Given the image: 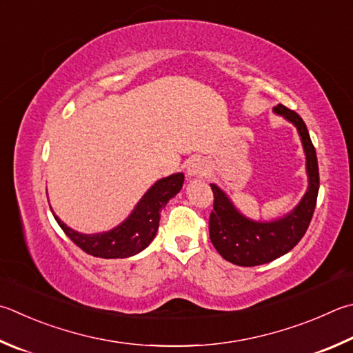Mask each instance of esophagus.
<instances>
[{
	"mask_svg": "<svg viewBox=\"0 0 353 353\" xmlns=\"http://www.w3.org/2000/svg\"><path fill=\"white\" fill-rule=\"evenodd\" d=\"M187 172L190 177H199V176H203L205 172H207V168H205V165H203V162H201V160H193V162H190Z\"/></svg>",
	"mask_w": 353,
	"mask_h": 353,
	"instance_id": "1",
	"label": "esophagus"
}]
</instances>
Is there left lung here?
I'll return each instance as SVG.
<instances>
[{
    "label": "left lung",
    "instance_id": "8db88e82",
    "mask_svg": "<svg viewBox=\"0 0 353 353\" xmlns=\"http://www.w3.org/2000/svg\"><path fill=\"white\" fill-rule=\"evenodd\" d=\"M273 111L284 115V119L296 126L305 152L309 188L301 202L284 217L258 222L241 214L227 194L217 185L210 183L214 194L213 211L210 214V239L223 259L241 267L267 264L290 252L303 239L316 207L318 159L304 120L284 105L274 106Z\"/></svg>",
    "mask_w": 353,
    "mask_h": 353
}]
</instances>
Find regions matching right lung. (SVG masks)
<instances>
[{"label":"right lung","instance_id":"right-lung-1","mask_svg":"<svg viewBox=\"0 0 353 353\" xmlns=\"http://www.w3.org/2000/svg\"><path fill=\"white\" fill-rule=\"evenodd\" d=\"M183 179L185 176L182 172L160 179L140 199V202L126 217V221L110 232L81 234L69 228L55 214L54 217L68 238L88 254L105 259L130 258V256L142 252L154 239L159 228L160 211L168 203L170 199L182 190Z\"/></svg>","mask_w":353,"mask_h":353}]
</instances>
